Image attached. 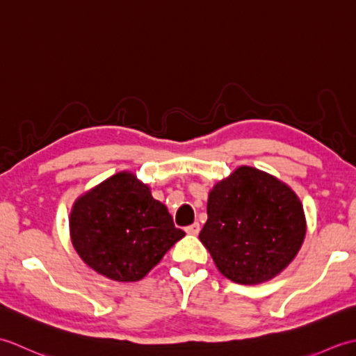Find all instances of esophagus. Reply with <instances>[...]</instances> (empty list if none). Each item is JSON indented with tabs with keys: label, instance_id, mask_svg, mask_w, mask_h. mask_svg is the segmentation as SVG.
<instances>
[{
	"label": "esophagus",
	"instance_id": "obj_1",
	"mask_svg": "<svg viewBox=\"0 0 356 356\" xmlns=\"http://www.w3.org/2000/svg\"><path fill=\"white\" fill-rule=\"evenodd\" d=\"M185 231H186V234H191V236H197V234L200 232V225L195 222V223H193L190 226H186Z\"/></svg>",
	"mask_w": 356,
	"mask_h": 356
}]
</instances>
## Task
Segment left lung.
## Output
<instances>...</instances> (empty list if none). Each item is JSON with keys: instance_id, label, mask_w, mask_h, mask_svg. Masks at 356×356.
<instances>
[{"instance_id": "left-lung-1", "label": "left lung", "mask_w": 356, "mask_h": 356, "mask_svg": "<svg viewBox=\"0 0 356 356\" xmlns=\"http://www.w3.org/2000/svg\"><path fill=\"white\" fill-rule=\"evenodd\" d=\"M199 238L217 269L238 284L278 275L306 236L303 205L289 186L252 166L214 185Z\"/></svg>"}]
</instances>
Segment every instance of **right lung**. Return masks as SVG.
I'll list each match as a JSON object with an SVG mask.
<instances>
[{
  "label": "right lung",
  "mask_w": 356,
  "mask_h": 356,
  "mask_svg": "<svg viewBox=\"0 0 356 356\" xmlns=\"http://www.w3.org/2000/svg\"><path fill=\"white\" fill-rule=\"evenodd\" d=\"M185 232L131 172H118L74 202L72 243L86 264L115 282H138Z\"/></svg>",
  "instance_id": "obj_1"
}]
</instances>
